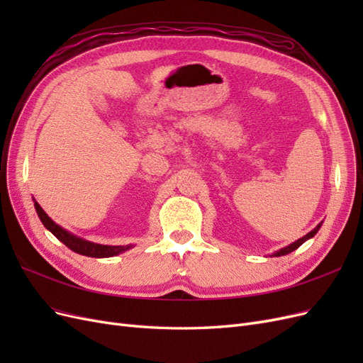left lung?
<instances>
[{
  "label": "left lung",
  "mask_w": 363,
  "mask_h": 363,
  "mask_svg": "<svg viewBox=\"0 0 363 363\" xmlns=\"http://www.w3.org/2000/svg\"><path fill=\"white\" fill-rule=\"evenodd\" d=\"M320 227H321V224L320 225H316V228H313L312 230V232L311 233H307L306 236H303L301 239H298V240H295V242L294 244H291V245H288V247H284V248H281L280 251H277V252H274V255L272 256H284V255H288V252H291V251H294V250H296V248H298L303 242H306V240L307 239H309V238H313L315 235H316V232H318V230H320Z\"/></svg>",
  "instance_id": "left-lung-1"
}]
</instances>
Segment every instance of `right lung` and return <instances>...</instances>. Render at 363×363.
Wrapping results in <instances>:
<instances>
[{
  "label": "right lung",
  "mask_w": 363,
  "mask_h": 363,
  "mask_svg": "<svg viewBox=\"0 0 363 363\" xmlns=\"http://www.w3.org/2000/svg\"><path fill=\"white\" fill-rule=\"evenodd\" d=\"M35 207H36V212L40 218L42 224L45 225L59 240H62L65 245L71 248L72 251L79 252V255H83V256H87V257H112V256H116V255H119V252H123V251L130 248V247L100 245V244L89 242V240H84L82 238H77V236L68 233L67 230H63L62 227H59L56 223H54L52 219L42 211V207L36 201H35Z\"/></svg>",
  "instance_id": "add662e5"
}]
</instances>
